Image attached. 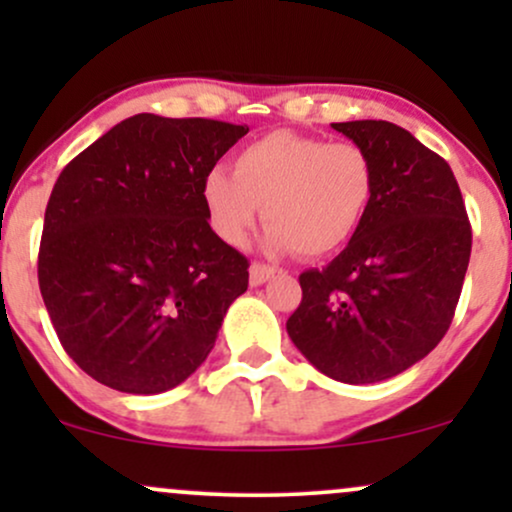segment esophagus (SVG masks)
<instances>
[{
    "mask_svg": "<svg viewBox=\"0 0 512 512\" xmlns=\"http://www.w3.org/2000/svg\"><path fill=\"white\" fill-rule=\"evenodd\" d=\"M276 274V267H269V264H260L255 262L250 267V284L252 286H262L264 281H269Z\"/></svg>",
    "mask_w": 512,
    "mask_h": 512,
    "instance_id": "obj_1",
    "label": "esophagus"
}]
</instances>
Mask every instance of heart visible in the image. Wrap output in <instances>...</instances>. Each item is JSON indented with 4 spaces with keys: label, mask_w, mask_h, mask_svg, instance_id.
<instances>
[{
    "label": "heart",
    "mask_w": 512,
    "mask_h": 512,
    "mask_svg": "<svg viewBox=\"0 0 512 512\" xmlns=\"http://www.w3.org/2000/svg\"><path fill=\"white\" fill-rule=\"evenodd\" d=\"M375 166L363 146L272 132L233 158V175L214 168L202 180L211 231L243 245L257 207L267 223L264 248L322 257L344 248L366 219Z\"/></svg>",
    "instance_id": "obj_1"
}]
</instances>
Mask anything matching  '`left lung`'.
Wrapping results in <instances>:
<instances>
[{"mask_svg":"<svg viewBox=\"0 0 512 512\" xmlns=\"http://www.w3.org/2000/svg\"><path fill=\"white\" fill-rule=\"evenodd\" d=\"M363 146L375 195L349 245L301 274L291 342L327 378L368 385L414 366L448 332L472 228L448 163L385 120L332 125Z\"/></svg>","mask_w":512,"mask_h":512,"instance_id":"left-lung-1","label":"left lung"}]
</instances>
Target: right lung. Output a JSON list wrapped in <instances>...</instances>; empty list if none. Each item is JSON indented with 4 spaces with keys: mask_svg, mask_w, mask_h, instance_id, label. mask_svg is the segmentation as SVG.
<instances>
[{
    "mask_svg": "<svg viewBox=\"0 0 512 512\" xmlns=\"http://www.w3.org/2000/svg\"><path fill=\"white\" fill-rule=\"evenodd\" d=\"M248 127L142 113L62 170L38 281L74 363L129 395L185 383L248 291V260L211 231L202 180Z\"/></svg>",
    "mask_w": 512,
    "mask_h": 512,
    "instance_id": "add662e5",
    "label": "right lung"
}]
</instances>
